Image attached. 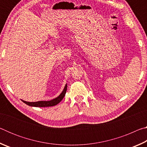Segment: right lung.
Listing matches in <instances>:
<instances>
[{
    "mask_svg": "<svg viewBox=\"0 0 147 147\" xmlns=\"http://www.w3.org/2000/svg\"><path fill=\"white\" fill-rule=\"evenodd\" d=\"M67 89V85H65V88L63 89V91L61 92V93L59 94V95L56 97V98L53 99V100H49V101H38V102H26L22 100L24 103L30 106H34V107H49V106H53L57 105L58 103L60 102L62 99L65 95Z\"/></svg>",
    "mask_w": 147,
    "mask_h": 147,
    "instance_id": "right-lung-1",
    "label": "right lung"
}]
</instances>
